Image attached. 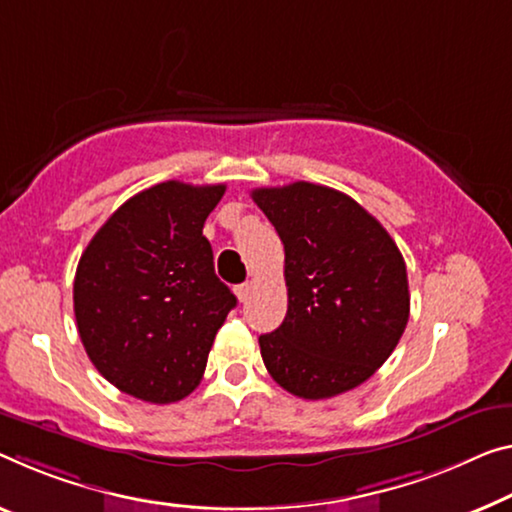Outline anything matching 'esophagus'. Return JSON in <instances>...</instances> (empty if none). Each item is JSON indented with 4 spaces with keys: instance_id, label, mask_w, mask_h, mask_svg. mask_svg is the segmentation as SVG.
Returning <instances> with one entry per match:
<instances>
[{
    "instance_id": "obj_1",
    "label": "esophagus",
    "mask_w": 512,
    "mask_h": 512,
    "mask_svg": "<svg viewBox=\"0 0 512 512\" xmlns=\"http://www.w3.org/2000/svg\"><path fill=\"white\" fill-rule=\"evenodd\" d=\"M235 295H238L240 302H247L249 295H251V283H240V286H235Z\"/></svg>"
}]
</instances>
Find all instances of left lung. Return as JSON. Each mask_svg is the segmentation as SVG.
<instances>
[{
	"label": "left lung",
	"instance_id": "left-lung-1",
	"mask_svg": "<svg viewBox=\"0 0 512 512\" xmlns=\"http://www.w3.org/2000/svg\"><path fill=\"white\" fill-rule=\"evenodd\" d=\"M286 251L288 311L258 338L267 373L293 396L332 398L366 382L410 320L403 254L348 194L325 185L258 187Z\"/></svg>",
	"mask_w": 512,
	"mask_h": 512
}]
</instances>
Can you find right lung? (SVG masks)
I'll list each match as a JSON object with an SVG mask.
<instances>
[{
  "label": "right lung",
  "mask_w": 512,
  "mask_h": 512,
  "mask_svg": "<svg viewBox=\"0 0 512 512\" xmlns=\"http://www.w3.org/2000/svg\"><path fill=\"white\" fill-rule=\"evenodd\" d=\"M226 185H153L123 203L75 272L77 332L98 373L155 405L199 387L238 300L217 279L203 224Z\"/></svg>",
  "instance_id": "obj_1"
}]
</instances>
